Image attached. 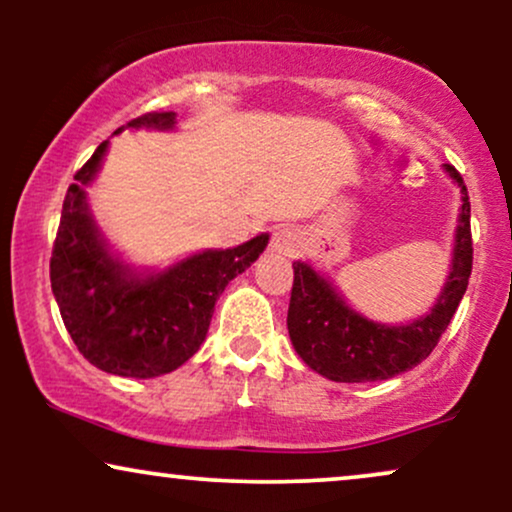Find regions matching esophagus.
Wrapping results in <instances>:
<instances>
[{
    "mask_svg": "<svg viewBox=\"0 0 512 512\" xmlns=\"http://www.w3.org/2000/svg\"><path fill=\"white\" fill-rule=\"evenodd\" d=\"M272 248L276 252H281V255H289L293 257L301 248V233H298V228L293 226H279L274 231L272 236Z\"/></svg>",
    "mask_w": 512,
    "mask_h": 512,
    "instance_id": "obj_1",
    "label": "esophagus"
}]
</instances>
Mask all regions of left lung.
<instances>
[{
    "instance_id": "8db88e82",
    "label": "left lung",
    "mask_w": 512,
    "mask_h": 512,
    "mask_svg": "<svg viewBox=\"0 0 512 512\" xmlns=\"http://www.w3.org/2000/svg\"><path fill=\"white\" fill-rule=\"evenodd\" d=\"M445 168L462 187V214L448 284L426 317L404 327L375 325L354 313L313 267L293 262V289L286 317L291 342L310 368L334 383L395 378L428 358L448 330L467 291L474 248L467 185L455 166Z\"/></svg>"
}]
</instances>
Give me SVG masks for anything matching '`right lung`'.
<instances>
[{"mask_svg":"<svg viewBox=\"0 0 512 512\" xmlns=\"http://www.w3.org/2000/svg\"><path fill=\"white\" fill-rule=\"evenodd\" d=\"M173 125L175 113H144L120 129ZM105 146L108 142L76 170L64 197L50 257L52 293L64 327L88 363L122 378H156L197 354L216 298L260 257L269 236L231 250H207L146 279L129 276L108 255L86 211L84 187L101 166Z\"/></svg>","mask_w":512,"mask_h":512,"instance_id":"obj_1","label":"right lung"}]
</instances>
